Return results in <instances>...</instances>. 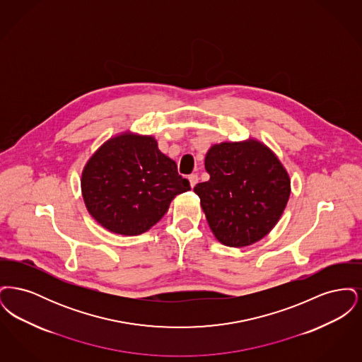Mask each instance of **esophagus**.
<instances>
[{"instance_id":"1","label":"esophagus","mask_w":362,"mask_h":362,"mask_svg":"<svg viewBox=\"0 0 362 362\" xmlns=\"http://www.w3.org/2000/svg\"><path fill=\"white\" fill-rule=\"evenodd\" d=\"M189 186L194 187L198 183V175L197 173H191L189 176Z\"/></svg>"}]
</instances>
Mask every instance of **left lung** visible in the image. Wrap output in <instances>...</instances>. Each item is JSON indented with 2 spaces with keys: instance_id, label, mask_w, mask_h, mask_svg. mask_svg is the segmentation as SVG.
<instances>
[{
  "instance_id": "1",
  "label": "left lung",
  "mask_w": 362,
  "mask_h": 362,
  "mask_svg": "<svg viewBox=\"0 0 362 362\" xmlns=\"http://www.w3.org/2000/svg\"><path fill=\"white\" fill-rule=\"evenodd\" d=\"M210 179L194 192L216 239L245 247L263 239L282 216L291 179L281 161L257 139L213 145L205 157Z\"/></svg>"
}]
</instances>
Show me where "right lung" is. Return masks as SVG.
Instances as JSON below:
<instances>
[{
  "instance_id": "right-lung-1",
  "label": "right lung",
  "mask_w": 362,
  "mask_h": 362,
  "mask_svg": "<svg viewBox=\"0 0 362 362\" xmlns=\"http://www.w3.org/2000/svg\"><path fill=\"white\" fill-rule=\"evenodd\" d=\"M191 189L176 163L152 136L122 133L90 156L81 175L89 214L107 230L137 236L167 213L173 198Z\"/></svg>"
}]
</instances>
